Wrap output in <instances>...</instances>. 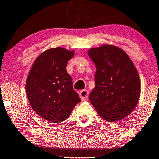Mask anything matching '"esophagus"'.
I'll use <instances>...</instances> for the list:
<instances>
[{
  "label": "esophagus",
  "mask_w": 159,
  "mask_h": 159,
  "mask_svg": "<svg viewBox=\"0 0 159 159\" xmlns=\"http://www.w3.org/2000/svg\"><path fill=\"white\" fill-rule=\"evenodd\" d=\"M80 98L82 99V101H85V100L88 98L89 92L87 90H82L79 93Z\"/></svg>",
  "instance_id": "esophagus-1"
}]
</instances>
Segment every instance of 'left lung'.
Instances as JSON below:
<instances>
[{"label":"left lung","mask_w":159,"mask_h":159,"mask_svg":"<svg viewBox=\"0 0 159 159\" xmlns=\"http://www.w3.org/2000/svg\"><path fill=\"white\" fill-rule=\"evenodd\" d=\"M88 54L95 65V86L89 100L99 116L108 122L121 120L133 111L140 95L138 72L120 48L103 44Z\"/></svg>","instance_id":"left-lung-1"}]
</instances>
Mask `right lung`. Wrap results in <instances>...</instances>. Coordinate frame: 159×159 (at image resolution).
I'll use <instances>...</instances> for the list:
<instances>
[{
  "mask_svg": "<svg viewBox=\"0 0 159 159\" xmlns=\"http://www.w3.org/2000/svg\"><path fill=\"white\" fill-rule=\"evenodd\" d=\"M75 51L57 47L43 52L34 61L26 81V93L34 112L51 123L69 118L81 101L67 73V62Z\"/></svg>",
  "mask_w": 159,
  "mask_h": 159,
  "instance_id": "right-lung-1",
  "label": "right lung"
}]
</instances>
